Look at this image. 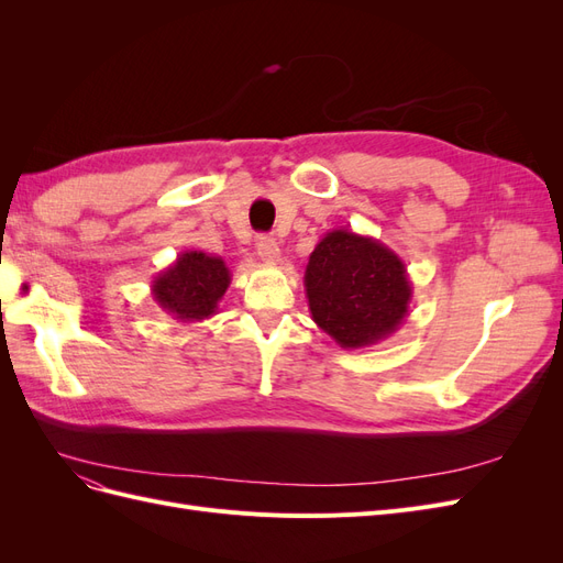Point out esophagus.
I'll return each instance as SVG.
<instances>
[{
    "instance_id": "34e87169",
    "label": "esophagus",
    "mask_w": 563,
    "mask_h": 563,
    "mask_svg": "<svg viewBox=\"0 0 563 563\" xmlns=\"http://www.w3.org/2000/svg\"><path fill=\"white\" fill-rule=\"evenodd\" d=\"M255 251H258L261 261L267 265H277L282 261V251L279 244L272 240V236H261L258 244H255Z\"/></svg>"
}]
</instances>
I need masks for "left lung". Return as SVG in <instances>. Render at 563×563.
<instances>
[{
	"label": "left lung",
	"instance_id": "8db88e82",
	"mask_svg": "<svg viewBox=\"0 0 563 563\" xmlns=\"http://www.w3.org/2000/svg\"><path fill=\"white\" fill-rule=\"evenodd\" d=\"M305 294L317 327L340 347L360 350L401 327L413 284L404 261L378 240L331 230L310 253Z\"/></svg>",
	"mask_w": 563,
	"mask_h": 563
}]
</instances>
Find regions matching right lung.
<instances>
[{
    "label": "right lung",
    "instance_id": "right-lung-1",
    "mask_svg": "<svg viewBox=\"0 0 563 563\" xmlns=\"http://www.w3.org/2000/svg\"><path fill=\"white\" fill-rule=\"evenodd\" d=\"M232 282L230 267L220 255L183 251L152 279V298L178 321H201L216 314Z\"/></svg>",
    "mask_w": 563,
    "mask_h": 563
}]
</instances>
